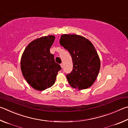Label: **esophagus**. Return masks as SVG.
<instances>
[{"instance_id":"34e87169","label":"esophagus","mask_w":128,"mask_h":128,"mask_svg":"<svg viewBox=\"0 0 128 128\" xmlns=\"http://www.w3.org/2000/svg\"><path fill=\"white\" fill-rule=\"evenodd\" d=\"M60 67H61V68H63V67H64V64H60Z\"/></svg>"}]
</instances>
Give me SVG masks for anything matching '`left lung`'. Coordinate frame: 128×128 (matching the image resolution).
<instances>
[{
    "mask_svg": "<svg viewBox=\"0 0 128 128\" xmlns=\"http://www.w3.org/2000/svg\"><path fill=\"white\" fill-rule=\"evenodd\" d=\"M60 42L72 59L73 69L66 75L69 84L78 90L89 88L97 79L100 67L99 56L93 44L76 34H63Z\"/></svg>",
    "mask_w": 128,
    "mask_h": 128,
    "instance_id": "obj_1",
    "label": "left lung"
}]
</instances>
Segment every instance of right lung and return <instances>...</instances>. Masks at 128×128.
<instances>
[{"instance_id":"add662e5","label":"right lung","mask_w":128,"mask_h":128,"mask_svg":"<svg viewBox=\"0 0 128 128\" xmlns=\"http://www.w3.org/2000/svg\"><path fill=\"white\" fill-rule=\"evenodd\" d=\"M54 39L53 35L38 38L30 42L22 53V75L28 84L37 90H44L53 86L61 69L50 53Z\"/></svg>"}]
</instances>
